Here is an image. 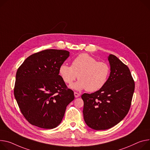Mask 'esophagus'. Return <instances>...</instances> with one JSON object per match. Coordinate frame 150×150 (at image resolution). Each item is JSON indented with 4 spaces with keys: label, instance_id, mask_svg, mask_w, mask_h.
I'll use <instances>...</instances> for the list:
<instances>
[{
    "label": "esophagus",
    "instance_id": "34e87169",
    "mask_svg": "<svg viewBox=\"0 0 150 150\" xmlns=\"http://www.w3.org/2000/svg\"><path fill=\"white\" fill-rule=\"evenodd\" d=\"M74 96H75V98H78L80 96V94L76 92H74Z\"/></svg>",
    "mask_w": 150,
    "mask_h": 150
}]
</instances>
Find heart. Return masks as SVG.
Returning <instances> with one entry per match:
<instances>
[{"instance_id":"1","label":"heart","mask_w":150,"mask_h":150,"mask_svg":"<svg viewBox=\"0 0 150 150\" xmlns=\"http://www.w3.org/2000/svg\"><path fill=\"white\" fill-rule=\"evenodd\" d=\"M59 72L67 84H72L78 76L79 80L71 86L72 88L76 90L86 89L94 92L105 86L110 75V68L107 63L98 62L88 54L83 53L72 60L71 66L62 64Z\"/></svg>"}]
</instances>
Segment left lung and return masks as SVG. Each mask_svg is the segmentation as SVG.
Returning a JSON list of instances; mask_svg holds the SVG:
<instances>
[{
    "instance_id": "obj_1",
    "label": "left lung",
    "mask_w": 150,
    "mask_h": 150,
    "mask_svg": "<svg viewBox=\"0 0 150 150\" xmlns=\"http://www.w3.org/2000/svg\"><path fill=\"white\" fill-rule=\"evenodd\" d=\"M108 59L111 72L105 86L96 92L81 96L84 121L96 130L110 129L126 117L134 90L129 67L113 54Z\"/></svg>"
}]
</instances>
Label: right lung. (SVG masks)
Here are the masks:
<instances>
[{"label":"right lung","mask_w":150,"mask_h":150,"mask_svg":"<svg viewBox=\"0 0 150 150\" xmlns=\"http://www.w3.org/2000/svg\"><path fill=\"white\" fill-rule=\"evenodd\" d=\"M69 56L66 50H46L28 57L18 69L14 96L31 125L47 129L57 127L74 99V91L59 75L60 66Z\"/></svg>","instance_id":"obj_1"}]
</instances>
